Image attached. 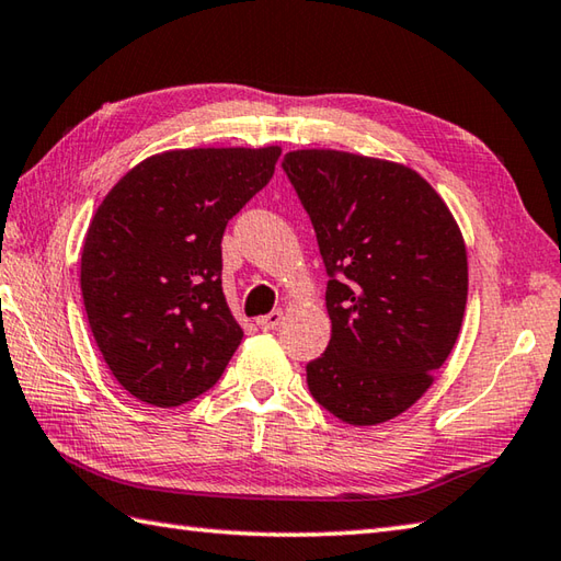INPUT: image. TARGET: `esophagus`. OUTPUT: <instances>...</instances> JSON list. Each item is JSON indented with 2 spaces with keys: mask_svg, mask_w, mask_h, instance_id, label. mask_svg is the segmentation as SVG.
<instances>
[{
  "mask_svg": "<svg viewBox=\"0 0 561 561\" xmlns=\"http://www.w3.org/2000/svg\"><path fill=\"white\" fill-rule=\"evenodd\" d=\"M282 318H284L282 311H270L267 316H260L255 323H257V328H262V331H274V328L282 323Z\"/></svg>",
  "mask_w": 561,
  "mask_h": 561,
  "instance_id": "1",
  "label": "esophagus"
}]
</instances>
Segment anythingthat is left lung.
<instances>
[{
  "mask_svg": "<svg viewBox=\"0 0 561 561\" xmlns=\"http://www.w3.org/2000/svg\"><path fill=\"white\" fill-rule=\"evenodd\" d=\"M328 272L331 343L311 397L350 425L397 419L433 383L467 306V248L431 184L399 162L294 150L282 162Z\"/></svg>",
  "mask_w": 561,
  "mask_h": 561,
  "instance_id": "left-lung-1",
  "label": "left lung"
}]
</instances>
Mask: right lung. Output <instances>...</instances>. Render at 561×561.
Returning <instances> with one entry per match:
<instances>
[{"label": "right lung", "mask_w": 561, "mask_h": 561, "mask_svg": "<svg viewBox=\"0 0 561 561\" xmlns=\"http://www.w3.org/2000/svg\"><path fill=\"white\" fill-rule=\"evenodd\" d=\"M282 148L168 150L99 204L82 248V299L99 353L130 397L174 409L221 379L243 340L221 284L230 218Z\"/></svg>", "instance_id": "add662e5"}]
</instances>
